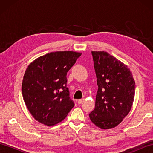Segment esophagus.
I'll use <instances>...</instances> for the list:
<instances>
[{"instance_id": "esophagus-1", "label": "esophagus", "mask_w": 153, "mask_h": 153, "mask_svg": "<svg viewBox=\"0 0 153 153\" xmlns=\"http://www.w3.org/2000/svg\"><path fill=\"white\" fill-rule=\"evenodd\" d=\"M84 100H85V99H79V100H77V103H78L79 105H81V104H82V103L84 102Z\"/></svg>"}]
</instances>
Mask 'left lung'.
<instances>
[{
	"label": "left lung",
	"instance_id": "8db88e82",
	"mask_svg": "<svg viewBox=\"0 0 153 153\" xmlns=\"http://www.w3.org/2000/svg\"><path fill=\"white\" fill-rule=\"evenodd\" d=\"M98 91L91 122L102 129L115 128L130 112L135 82L127 65L105 51H92Z\"/></svg>",
	"mask_w": 153,
	"mask_h": 153
}]
</instances>
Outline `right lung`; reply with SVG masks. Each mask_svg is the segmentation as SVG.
<instances>
[{
    "label": "right lung",
    "instance_id": "right-lung-1",
    "mask_svg": "<svg viewBox=\"0 0 153 153\" xmlns=\"http://www.w3.org/2000/svg\"><path fill=\"white\" fill-rule=\"evenodd\" d=\"M82 53L56 51L29 64L22 84L25 105L37 122L47 126L61 122L74 103L66 87V74Z\"/></svg>",
    "mask_w": 153,
    "mask_h": 153
}]
</instances>
